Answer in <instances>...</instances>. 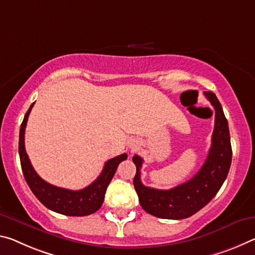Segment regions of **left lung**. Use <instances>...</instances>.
Returning a JSON list of instances; mask_svg holds the SVG:
<instances>
[{
  "mask_svg": "<svg viewBox=\"0 0 255 255\" xmlns=\"http://www.w3.org/2000/svg\"><path fill=\"white\" fill-rule=\"evenodd\" d=\"M204 95L215 108V129L207 160L193 178L165 191L147 187L140 181L143 159L138 155L132 156L136 165V193L142 208L149 215L176 220L191 217L216 196L227 178L233 154L228 121L215 93L204 92Z\"/></svg>",
  "mask_w": 255,
  "mask_h": 255,
  "instance_id": "left-lung-1",
  "label": "left lung"
}]
</instances>
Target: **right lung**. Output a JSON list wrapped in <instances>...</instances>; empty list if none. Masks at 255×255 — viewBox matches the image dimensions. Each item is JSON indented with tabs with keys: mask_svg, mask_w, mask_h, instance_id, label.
I'll list each match as a JSON object with an SVG mask.
<instances>
[{
	"mask_svg": "<svg viewBox=\"0 0 255 255\" xmlns=\"http://www.w3.org/2000/svg\"><path fill=\"white\" fill-rule=\"evenodd\" d=\"M34 104L35 103L31 104L29 110L26 112L19 132L20 163H21L23 176H25L28 186L39 202H42L52 211L71 217L92 215L98 211L102 205L108 186L115 176L119 163L127 159V154L124 153V154L108 160L98 178L90 186L80 189V191H71V189L56 187L54 185L48 184L47 181L40 178L37 172L34 170L25 149V129L28 117H29Z\"/></svg>",
	"mask_w": 255,
	"mask_h": 255,
	"instance_id": "right-lung-1",
	"label": "right lung"
}]
</instances>
